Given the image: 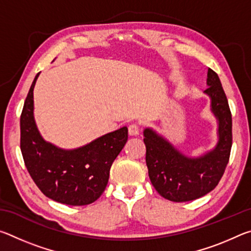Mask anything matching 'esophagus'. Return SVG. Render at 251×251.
Segmentation results:
<instances>
[{
  "label": "esophagus",
  "mask_w": 251,
  "mask_h": 251,
  "mask_svg": "<svg viewBox=\"0 0 251 251\" xmlns=\"http://www.w3.org/2000/svg\"><path fill=\"white\" fill-rule=\"evenodd\" d=\"M128 133L131 136H136L139 134V125L137 123H133V124H130L128 126Z\"/></svg>",
  "instance_id": "34e87169"
}]
</instances>
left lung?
<instances>
[{
  "label": "left lung",
  "instance_id": "1",
  "mask_svg": "<svg viewBox=\"0 0 251 251\" xmlns=\"http://www.w3.org/2000/svg\"><path fill=\"white\" fill-rule=\"evenodd\" d=\"M205 93L211 100V112L218 121V143L197 158L181 154L151 128L144 130L146 165L154 188L171 201L201 198L215 189L225 173L232 145V120L218 75L208 69Z\"/></svg>",
  "mask_w": 251,
  "mask_h": 251
}]
</instances>
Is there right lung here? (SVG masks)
Segmentation results:
<instances>
[{
    "label": "right lung",
    "instance_id": "1",
    "mask_svg": "<svg viewBox=\"0 0 251 251\" xmlns=\"http://www.w3.org/2000/svg\"><path fill=\"white\" fill-rule=\"evenodd\" d=\"M34 78L21 114V151L32 179L46 197L71 206L97 201L108 182L113 161L128 138L122 127L76 150H62L45 142L34 121Z\"/></svg>",
    "mask_w": 251,
    "mask_h": 251
}]
</instances>
